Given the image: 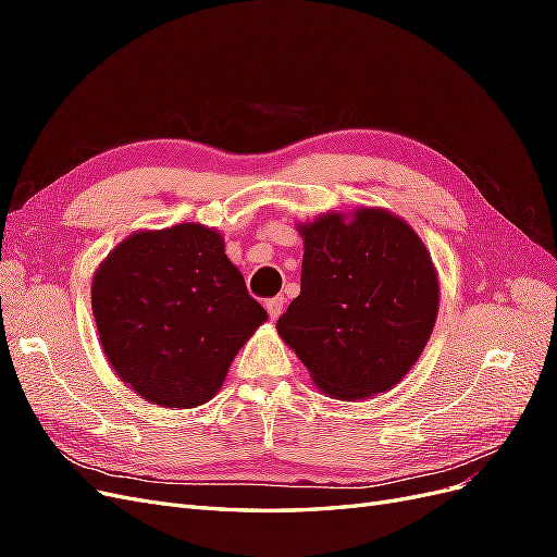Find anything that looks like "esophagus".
<instances>
[{
  "mask_svg": "<svg viewBox=\"0 0 557 557\" xmlns=\"http://www.w3.org/2000/svg\"><path fill=\"white\" fill-rule=\"evenodd\" d=\"M264 309H267V313H269V315H272V320H276V318L283 313V297H272V299H267Z\"/></svg>",
  "mask_w": 557,
  "mask_h": 557,
  "instance_id": "esophagus-1",
  "label": "esophagus"
}]
</instances>
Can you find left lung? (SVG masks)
Returning a JSON list of instances; mask_svg holds the SVG:
<instances>
[{"label": "left lung", "instance_id": "1", "mask_svg": "<svg viewBox=\"0 0 557 557\" xmlns=\"http://www.w3.org/2000/svg\"><path fill=\"white\" fill-rule=\"evenodd\" d=\"M301 290L276 330L330 397L391 391L423 352L440 311V278L409 223L362 207L297 225Z\"/></svg>", "mask_w": 557, "mask_h": 557}]
</instances>
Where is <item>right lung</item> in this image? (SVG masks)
I'll return each instance as SVG.
<instances>
[{"label":"right lung","instance_id":"1","mask_svg":"<svg viewBox=\"0 0 557 557\" xmlns=\"http://www.w3.org/2000/svg\"><path fill=\"white\" fill-rule=\"evenodd\" d=\"M92 313L115 374L166 409L209 401L267 320L221 232L197 223L117 244L95 272Z\"/></svg>","mask_w":557,"mask_h":557}]
</instances>
